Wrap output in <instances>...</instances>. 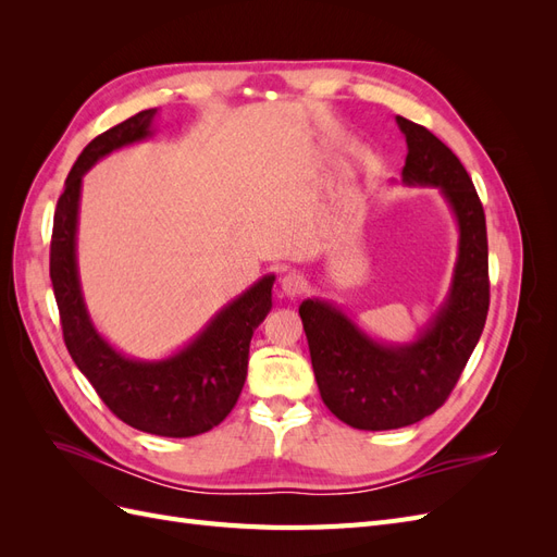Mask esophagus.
Masks as SVG:
<instances>
[{
	"instance_id": "esophagus-1",
	"label": "esophagus",
	"mask_w": 557,
	"mask_h": 557,
	"mask_svg": "<svg viewBox=\"0 0 557 557\" xmlns=\"http://www.w3.org/2000/svg\"><path fill=\"white\" fill-rule=\"evenodd\" d=\"M305 288H307V281L299 272H288L281 278V293L285 297H297L305 293Z\"/></svg>"
}]
</instances>
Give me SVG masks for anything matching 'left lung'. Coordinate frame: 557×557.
Here are the masks:
<instances>
[{
	"label": "left lung",
	"instance_id": "1",
	"mask_svg": "<svg viewBox=\"0 0 557 557\" xmlns=\"http://www.w3.org/2000/svg\"><path fill=\"white\" fill-rule=\"evenodd\" d=\"M407 137L401 181L434 185L458 221L460 246L444 307L418 339L387 346L367 336L323 299L299 307L311 364L325 407L358 430H397L434 413L448 399L476 348L491 305L485 213L467 170L434 134L397 115Z\"/></svg>",
	"mask_w": 557,
	"mask_h": 557
}]
</instances>
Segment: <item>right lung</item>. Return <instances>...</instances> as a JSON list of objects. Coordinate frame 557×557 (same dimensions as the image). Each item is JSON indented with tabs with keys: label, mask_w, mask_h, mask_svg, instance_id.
<instances>
[{
	"label": "right lung",
	"mask_w": 557,
	"mask_h": 557,
	"mask_svg": "<svg viewBox=\"0 0 557 557\" xmlns=\"http://www.w3.org/2000/svg\"><path fill=\"white\" fill-rule=\"evenodd\" d=\"M158 109H146L95 137L64 181L50 239V281L66 350L107 407L127 423L158 436L209 432L237 404L248 369L250 336L272 309L274 276H264L218 311L211 323L174 356L144 362L125 358L99 334L83 301L76 267L81 181L111 150L150 137Z\"/></svg>",
	"instance_id": "right-lung-1"
}]
</instances>
